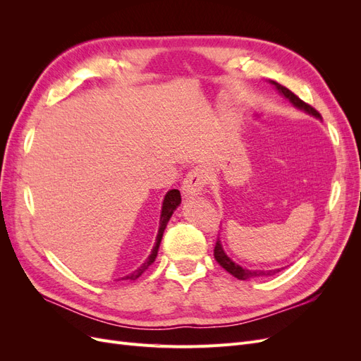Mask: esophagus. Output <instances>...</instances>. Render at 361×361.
Wrapping results in <instances>:
<instances>
[{
	"mask_svg": "<svg viewBox=\"0 0 361 361\" xmlns=\"http://www.w3.org/2000/svg\"><path fill=\"white\" fill-rule=\"evenodd\" d=\"M206 180H207V174L204 167L200 166V167L192 169L182 182V194L185 197L200 194L206 185Z\"/></svg>",
	"mask_w": 361,
	"mask_h": 361,
	"instance_id": "34e87169",
	"label": "esophagus"
}]
</instances>
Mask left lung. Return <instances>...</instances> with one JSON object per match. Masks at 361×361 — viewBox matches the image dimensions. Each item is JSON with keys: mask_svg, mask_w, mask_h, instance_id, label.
Returning <instances> with one entry per match:
<instances>
[{"mask_svg": "<svg viewBox=\"0 0 361 361\" xmlns=\"http://www.w3.org/2000/svg\"><path fill=\"white\" fill-rule=\"evenodd\" d=\"M272 84L276 85V89L285 96V97H288V99L297 106V108H300V110H304L305 113H309V114H312V116H314V117H321V114H319V111L318 110H314V108L312 106V105H309V104H305L304 101H301L300 97L295 94V93H292L289 89H286L285 85H281V84H279V82H276V81H271ZM214 257H215V260L218 262V264H220L228 274H232L233 277H236L238 280H247V279H256V277H268V276H274V274H277V272H280L283 268H279V269H269V271H260V269H257V271H250V269H245V268H243V267H239V265H236L235 262L228 257L226 253H224V250H223V247H221V243H220V239H216V243H215V247H214Z\"/></svg>", "mask_w": 361, "mask_h": 361, "instance_id": "8db88e82", "label": "left lung"}]
</instances>
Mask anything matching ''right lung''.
Here are the masks:
<instances>
[{"label": "right lung", "instance_id": "1", "mask_svg": "<svg viewBox=\"0 0 361 361\" xmlns=\"http://www.w3.org/2000/svg\"><path fill=\"white\" fill-rule=\"evenodd\" d=\"M180 203V192L178 190H171L167 192L166 199H164V203H162V212H161V220H159V231H158V236H157V244L154 247V250H152L150 256L147 257V260L145 262L143 265H141L138 269H135L133 274H129L126 277H122L120 280H137L143 272L154 264L155 262V257L158 255V248H159V244H161V239H162V233L164 231H166V226L170 220V216L173 214V211L176 209V207L179 206Z\"/></svg>", "mask_w": 361, "mask_h": 361}]
</instances>
